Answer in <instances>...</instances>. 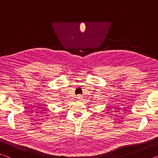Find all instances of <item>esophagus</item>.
Returning a JSON list of instances; mask_svg holds the SVG:
<instances>
[{
	"label": "esophagus",
	"instance_id": "34e87169",
	"mask_svg": "<svg viewBox=\"0 0 158 158\" xmlns=\"http://www.w3.org/2000/svg\"><path fill=\"white\" fill-rule=\"evenodd\" d=\"M77 100H80L81 99V95H78L77 96Z\"/></svg>",
	"mask_w": 158,
	"mask_h": 158
}]
</instances>
